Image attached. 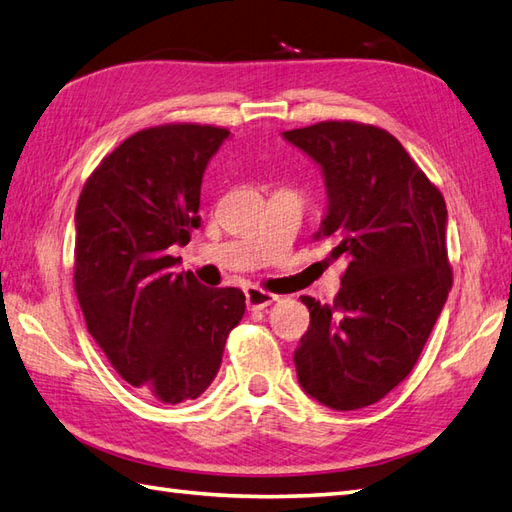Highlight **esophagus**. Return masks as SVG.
I'll list each match as a JSON object with an SVG mask.
<instances>
[{"label": "esophagus", "mask_w": 512, "mask_h": 512, "mask_svg": "<svg viewBox=\"0 0 512 512\" xmlns=\"http://www.w3.org/2000/svg\"><path fill=\"white\" fill-rule=\"evenodd\" d=\"M279 297L270 295V292L262 290V288H246V306L250 310H264L268 308L270 303H275Z\"/></svg>", "instance_id": "1"}]
</instances>
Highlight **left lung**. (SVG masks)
Wrapping results in <instances>:
<instances>
[{
	"label": "left lung",
	"mask_w": 512,
	"mask_h": 512,
	"mask_svg": "<svg viewBox=\"0 0 512 512\" xmlns=\"http://www.w3.org/2000/svg\"><path fill=\"white\" fill-rule=\"evenodd\" d=\"M281 136L319 165L328 209L317 237L347 262L332 306L301 297L299 385L336 411L374 405L407 378L447 303V204L385 129L328 121Z\"/></svg>",
	"instance_id": "left-lung-1"
}]
</instances>
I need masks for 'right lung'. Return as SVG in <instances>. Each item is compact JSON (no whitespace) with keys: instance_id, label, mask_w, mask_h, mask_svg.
Masks as SVG:
<instances>
[{"instance_id":"obj_1","label":"right lung","mask_w":512,"mask_h":512,"mask_svg":"<svg viewBox=\"0 0 512 512\" xmlns=\"http://www.w3.org/2000/svg\"><path fill=\"white\" fill-rule=\"evenodd\" d=\"M228 129L149 127L123 140L85 182L76 204L74 288L88 332L129 385L160 402L198 398L242 321L239 288H206L176 273L200 228V189Z\"/></svg>"}]
</instances>
